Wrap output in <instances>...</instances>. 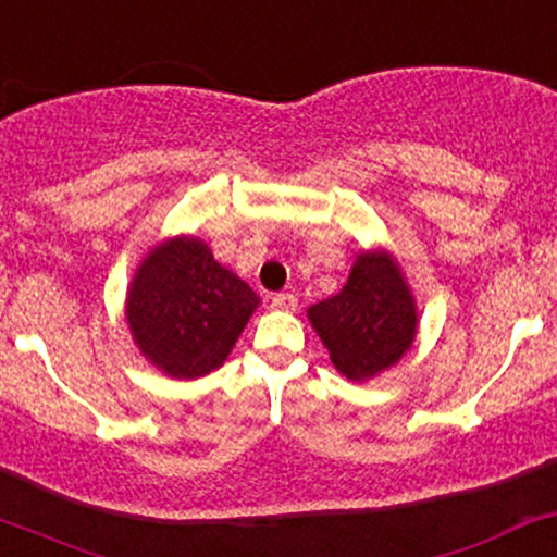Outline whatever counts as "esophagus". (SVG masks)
I'll return each mask as SVG.
<instances>
[{
  "instance_id": "1",
  "label": "esophagus",
  "mask_w": 557,
  "mask_h": 557,
  "mask_svg": "<svg viewBox=\"0 0 557 557\" xmlns=\"http://www.w3.org/2000/svg\"><path fill=\"white\" fill-rule=\"evenodd\" d=\"M272 307L274 309H283V311H293L298 307V298H296V293H277V296L272 298Z\"/></svg>"
}]
</instances>
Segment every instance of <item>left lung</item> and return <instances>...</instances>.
Wrapping results in <instances>:
<instances>
[{"mask_svg":"<svg viewBox=\"0 0 557 557\" xmlns=\"http://www.w3.org/2000/svg\"><path fill=\"white\" fill-rule=\"evenodd\" d=\"M333 364L351 381L377 375L412 346L418 314L388 253H362L344 290L309 309Z\"/></svg>","mask_w":557,"mask_h":557,"instance_id":"1","label":"left lung"}]
</instances>
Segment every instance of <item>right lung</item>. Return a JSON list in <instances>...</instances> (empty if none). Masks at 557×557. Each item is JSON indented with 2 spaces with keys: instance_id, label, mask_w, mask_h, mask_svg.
Segmentation results:
<instances>
[{
  "instance_id": "add662e5",
  "label": "right lung",
  "mask_w": 557,
  "mask_h": 557,
  "mask_svg": "<svg viewBox=\"0 0 557 557\" xmlns=\"http://www.w3.org/2000/svg\"><path fill=\"white\" fill-rule=\"evenodd\" d=\"M259 296L195 237H174L139 267L126 320L145 357L174 377L209 375L227 359Z\"/></svg>"
}]
</instances>
